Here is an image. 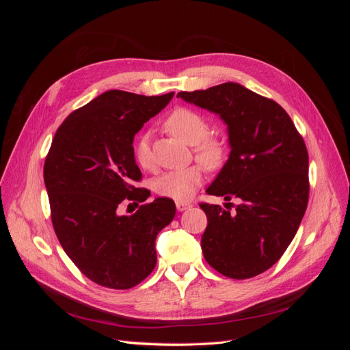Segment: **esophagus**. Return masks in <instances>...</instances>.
<instances>
[{
	"label": "esophagus",
	"instance_id": "34e87169",
	"mask_svg": "<svg viewBox=\"0 0 350 350\" xmlns=\"http://www.w3.org/2000/svg\"><path fill=\"white\" fill-rule=\"evenodd\" d=\"M191 207H193V204L187 203V201H176V210L178 211H184V210H188Z\"/></svg>",
	"mask_w": 350,
	"mask_h": 350
}]
</instances>
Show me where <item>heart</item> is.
<instances>
[{
	"mask_svg": "<svg viewBox=\"0 0 350 350\" xmlns=\"http://www.w3.org/2000/svg\"><path fill=\"white\" fill-rule=\"evenodd\" d=\"M165 126L179 140L196 146V157L208 169L219 167L225 161V146L216 139H207L208 122L203 115L196 111L179 108L167 116ZM134 159L143 169H153L154 161L150 150L149 134H142L134 144ZM203 167L193 165L183 169H174L162 174L154 181V189L159 196L176 201L191 198L203 181Z\"/></svg>",
	"mask_w": 350,
	"mask_h": 350,
	"instance_id": "heart-1",
	"label": "heart"
}]
</instances>
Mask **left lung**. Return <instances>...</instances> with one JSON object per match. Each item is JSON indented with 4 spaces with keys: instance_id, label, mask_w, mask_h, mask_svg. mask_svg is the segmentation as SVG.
Here are the masks:
<instances>
[{
    "instance_id": "obj_1",
    "label": "left lung",
    "mask_w": 350,
    "mask_h": 350,
    "mask_svg": "<svg viewBox=\"0 0 350 350\" xmlns=\"http://www.w3.org/2000/svg\"><path fill=\"white\" fill-rule=\"evenodd\" d=\"M178 98L226 124L229 159L206 193L226 201L239 198L235 211L200 204L207 216L201 237L204 258L226 278L257 276L283 256L305 215L310 196L305 143L279 103L239 83L179 92Z\"/></svg>"
}]
</instances>
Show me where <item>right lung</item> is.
Wrapping results in <instances>:
<instances>
[{
    "mask_svg": "<svg viewBox=\"0 0 350 350\" xmlns=\"http://www.w3.org/2000/svg\"><path fill=\"white\" fill-rule=\"evenodd\" d=\"M172 98L108 90L70 113L52 140L44 166L52 225L70 260L105 288L130 289L149 276L156 237L175 217L165 197L121 215L126 201L150 196L133 185L142 179L134 135Z\"/></svg>",
    "mask_w": 350,
    "mask_h": 350,
    "instance_id": "add662e5",
    "label": "right lung"
}]
</instances>
